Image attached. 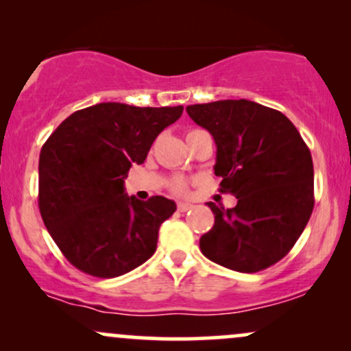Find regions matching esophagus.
Wrapping results in <instances>:
<instances>
[{
    "label": "esophagus",
    "mask_w": 351,
    "mask_h": 351,
    "mask_svg": "<svg viewBox=\"0 0 351 351\" xmlns=\"http://www.w3.org/2000/svg\"><path fill=\"white\" fill-rule=\"evenodd\" d=\"M191 208H193L191 203H178V211H181V213H186Z\"/></svg>",
    "instance_id": "esophagus-1"
}]
</instances>
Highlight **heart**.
Segmentation results:
<instances>
[{"mask_svg": "<svg viewBox=\"0 0 351 351\" xmlns=\"http://www.w3.org/2000/svg\"><path fill=\"white\" fill-rule=\"evenodd\" d=\"M191 132H195V130H191ZM191 132H189V134H191ZM171 188H173V191H176V193H180V195H183V193H186L188 184H186V181H184V180H180L178 178V180L173 181Z\"/></svg>", "mask_w": 351, "mask_h": 351, "instance_id": "heart-1", "label": "heart"}]
</instances>
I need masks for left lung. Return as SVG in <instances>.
<instances>
[{
  "mask_svg": "<svg viewBox=\"0 0 351 351\" xmlns=\"http://www.w3.org/2000/svg\"><path fill=\"white\" fill-rule=\"evenodd\" d=\"M193 122L216 143L215 175L232 209L208 206L215 226L199 249L213 263L259 272L293 247L313 209V163L308 147L284 114L252 100H217L186 107Z\"/></svg>",
  "mask_w": 351,
  "mask_h": 351,
  "instance_id": "left-lung-1",
  "label": "left lung"
}]
</instances>
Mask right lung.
I'll list each match as a JSON object with an SVG mask.
<instances>
[{
  "mask_svg": "<svg viewBox=\"0 0 351 351\" xmlns=\"http://www.w3.org/2000/svg\"><path fill=\"white\" fill-rule=\"evenodd\" d=\"M183 107L104 102L67 117L39 155V211L54 243L79 271L110 279L156 251L158 229L175 201L125 193L132 165H142L160 132Z\"/></svg>",
  "mask_w": 351,
  "mask_h": 351,
  "instance_id": "add662e5",
  "label": "right lung"
}]
</instances>
